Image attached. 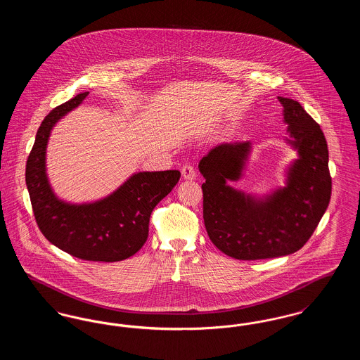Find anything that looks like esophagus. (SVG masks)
<instances>
[{
	"mask_svg": "<svg viewBox=\"0 0 360 360\" xmlns=\"http://www.w3.org/2000/svg\"><path fill=\"white\" fill-rule=\"evenodd\" d=\"M181 172H182L184 179H188V181L195 179V176H197V172H195V169H194L191 165H185V166L181 169Z\"/></svg>",
	"mask_w": 360,
	"mask_h": 360,
	"instance_id": "34e87169",
	"label": "esophagus"
}]
</instances>
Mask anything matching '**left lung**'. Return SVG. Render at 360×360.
I'll return each instance as SVG.
<instances>
[{
	"mask_svg": "<svg viewBox=\"0 0 360 360\" xmlns=\"http://www.w3.org/2000/svg\"><path fill=\"white\" fill-rule=\"evenodd\" d=\"M300 159L288 186L266 201H255L229 188L241 175L250 141L223 143L204 156L198 169L205 178L204 223L212 243L228 257L257 260L285 257L310 239L330 200L332 178L328 144L320 125L301 103L278 97Z\"/></svg>",
	"mask_w": 360,
	"mask_h": 360,
	"instance_id": "left-lung-1",
	"label": "left lung"
}]
</instances>
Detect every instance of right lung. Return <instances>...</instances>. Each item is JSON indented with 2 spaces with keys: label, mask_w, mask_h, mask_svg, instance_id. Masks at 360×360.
Returning <instances> with one entry per match:
<instances>
[{
  "label": "right lung",
  "mask_w": 360,
  "mask_h": 360,
  "mask_svg": "<svg viewBox=\"0 0 360 360\" xmlns=\"http://www.w3.org/2000/svg\"><path fill=\"white\" fill-rule=\"evenodd\" d=\"M81 93L53 108L40 124L25 167L34 220L44 238L72 257L93 262H119L135 255L148 238L150 217L178 184L181 172H139L98 202L70 205L59 201L46 176V146L53 124L78 106Z\"/></svg>",
  "instance_id": "right-lung-1"
}]
</instances>
